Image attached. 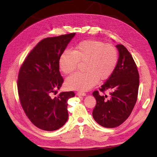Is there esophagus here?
Returning a JSON list of instances; mask_svg holds the SVG:
<instances>
[{"label": "esophagus", "mask_w": 157, "mask_h": 157, "mask_svg": "<svg viewBox=\"0 0 157 157\" xmlns=\"http://www.w3.org/2000/svg\"><path fill=\"white\" fill-rule=\"evenodd\" d=\"M77 95L78 96H86V94H85V93H84V92H77Z\"/></svg>", "instance_id": "1"}]
</instances>
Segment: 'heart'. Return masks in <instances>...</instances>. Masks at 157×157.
Instances as JSON below:
<instances>
[{"label": "heart", "instance_id": "b5f03b06", "mask_svg": "<svg viewBox=\"0 0 157 157\" xmlns=\"http://www.w3.org/2000/svg\"><path fill=\"white\" fill-rule=\"evenodd\" d=\"M117 49L110 44L97 40H85L75 46L74 51L64 50L59 56L61 72L68 75L75 70L78 61H85L84 73H75L65 80L70 90L86 91L99 80H106L113 73L118 63Z\"/></svg>", "mask_w": 157, "mask_h": 157}]
</instances>
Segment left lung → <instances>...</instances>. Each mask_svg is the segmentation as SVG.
Returning a JSON list of instances; mask_svg holds the SVG:
<instances>
[{
    "label": "left lung",
    "instance_id": "obj_1",
    "mask_svg": "<svg viewBox=\"0 0 157 157\" xmlns=\"http://www.w3.org/2000/svg\"><path fill=\"white\" fill-rule=\"evenodd\" d=\"M118 57L113 73L99 90H108L109 95L103 96L98 91L92 94L96 99L92 116L99 125L115 128L122 124L130 115L137 101L140 76L135 61L122 44L116 46Z\"/></svg>",
    "mask_w": 157,
    "mask_h": 157
}]
</instances>
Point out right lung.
I'll return each instance as SVG.
<instances>
[{"mask_svg": "<svg viewBox=\"0 0 157 157\" xmlns=\"http://www.w3.org/2000/svg\"><path fill=\"white\" fill-rule=\"evenodd\" d=\"M75 33L48 37L33 48L20 67L17 90L22 108L33 124L41 130L54 131L68 120L67 101L73 92L57 94L63 78L59 72L61 53Z\"/></svg>", "mask_w": 157, "mask_h": 157, "instance_id": "1", "label": "right lung"}]
</instances>
